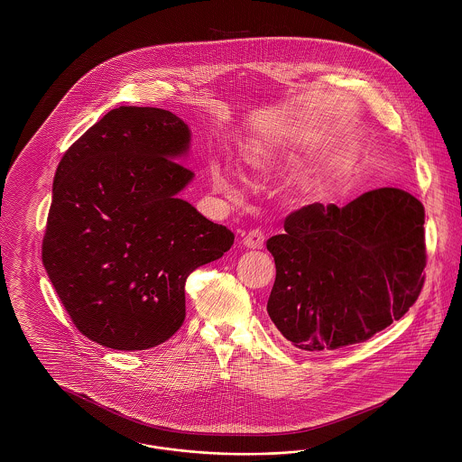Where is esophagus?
I'll return each mask as SVG.
<instances>
[{
    "label": "esophagus",
    "instance_id": "obj_1",
    "mask_svg": "<svg viewBox=\"0 0 462 462\" xmlns=\"http://www.w3.org/2000/svg\"><path fill=\"white\" fill-rule=\"evenodd\" d=\"M264 240H266V236H264L259 228H255V230H251V232L244 237V245H245L247 249H263V247H264Z\"/></svg>",
    "mask_w": 462,
    "mask_h": 462
}]
</instances>
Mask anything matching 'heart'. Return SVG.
<instances>
[{"instance_id":"b5f03b06","label":"heart","mask_w":462,"mask_h":462,"mask_svg":"<svg viewBox=\"0 0 462 462\" xmlns=\"http://www.w3.org/2000/svg\"><path fill=\"white\" fill-rule=\"evenodd\" d=\"M244 159L252 169H266L273 166V162H274V155L266 149H251L244 154ZM208 174H210L211 186L215 191H218L220 195H224L228 199H240L242 191H240L237 182L234 181L228 169L222 166L220 162H213Z\"/></svg>"}]
</instances>
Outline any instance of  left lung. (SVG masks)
<instances>
[{
    "label": "left lung",
    "mask_w": 462,
    "mask_h": 462,
    "mask_svg": "<svg viewBox=\"0 0 462 462\" xmlns=\"http://www.w3.org/2000/svg\"><path fill=\"white\" fill-rule=\"evenodd\" d=\"M423 205L398 188L293 211L266 244L276 264L271 320L303 350L346 347L390 327L423 286Z\"/></svg>",
    "instance_id": "obj_1"
}]
</instances>
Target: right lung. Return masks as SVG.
I'll use <instances>...</instances> for the list:
<instances>
[{"mask_svg":"<svg viewBox=\"0 0 462 462\" xmlns=\"http://www.w3.org/2000/svg\"><path fill=\"white\" fill-rule=\"evenodd\" d=\"M180 116L120 106L76 140L57 166L42 263L78 330L103 347L145 350L186 317L184 282L234 234L178 195L195 174Z\"/></svg>","mask_w":462,"mask_h":462,"instance_id":"obj_1","label":"right lung"}]
</instances>
